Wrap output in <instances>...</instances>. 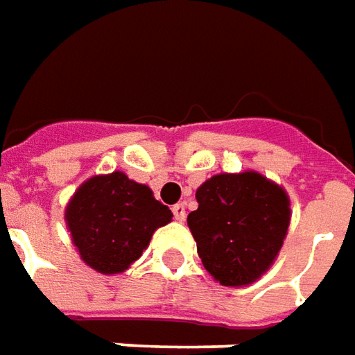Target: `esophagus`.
<instances>
[{
  "label": "esophagus",
  "mask_w": 355,
  "mask_h": 355,
  "mask_svg": "<svg viewBox=\"0 0 355 355\" xmlns=\"http://www.w3.org/2000/svg\"><path fill=\"white\" fill-rule=\"evenodd\" d=\"M173 215H175V219L178 223H182L186 219V207L184 203H177V205H173Z\"/></svg>",
  "instance_id": "1"
}]
</instances>
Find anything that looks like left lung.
<instances>
[{
  "mask_svg": "<svg viewBox=\"0 0 355 355\" xmlns=\"http://www.w3.org/2000/svg\"><path fill=\"white\" fill-rule=\"evenodd\" d=\"M196 200L188 227L213 279L246 286L267 272L288 232L284 188L255 171L220 173L196 190Z\"/></svg>",
  "mask_w": 355,
  "mask_h": 355,
  "instance_id": "left-lung-1",
  "label": "left lung"
}]
</instances>
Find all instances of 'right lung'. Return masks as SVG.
<instances>
[{
  "mask_svg": "<svg viewBox=\"0 0 355 355\" xmlns=\"http://www.w3.org/2000/svg\"><path fill=\"white\" fill-rule=\"evenodd\" d=\"M173 213L138 184L115 171L78 186L65 209L67 229L84 263L103 275L126 271L142 255L153 232Z\"/></svg>",
  "mask_w": 355,
  "mask_h": 355,
  "instance_id": "right-lung-1",
  "label": "right lung"
}]
</instances>
